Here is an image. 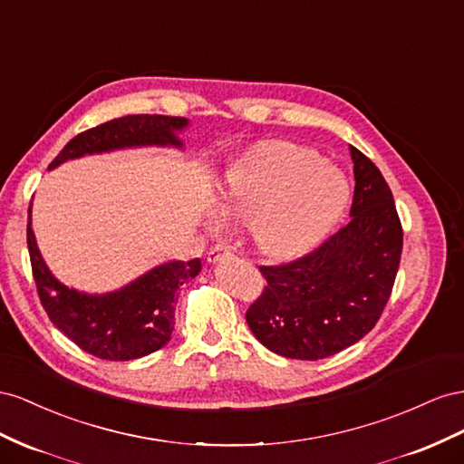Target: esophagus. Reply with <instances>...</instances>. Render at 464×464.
<instances>
[{
	"mask_svg": "<svg viewBox=\"0 0 464 464\" xmlns=\"http://www.w3.org/2000/svg\"><path fill=\"white\" fill-rule=\"evenodd\" d=\"M233 253H231V248L229 246H225V245H216V246H211L209 248V253H208V260L209 262H218V260H221V258H225V256H231Z\"/></svg>",
	"mask_w": 464,
	"mask_h": 464,
	"instance_id": "1",
	"label": "esophagus"
}]
</instances>
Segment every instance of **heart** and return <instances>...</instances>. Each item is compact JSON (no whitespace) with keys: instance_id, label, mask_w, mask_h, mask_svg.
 Here are the masks:
<instances>
[{"instance_id":"obj_1","label":"heart","mask_w":464,"mask_h":464,"mask_svg":"<svg viewBox=\"0 0 464 464\" xmlns=\"http://www.w3.org/2000/svg\"><path fill=\"white\" fill-rule=\"evenodd\" d=\"M346 202V180L319 153L276 143L231 170L221 211L255 225L264 253L289 256L319 241Z\"/></svg>"}]
</instances>
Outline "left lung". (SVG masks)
Here are the masks:
<instances>
[{"mask_svg": "<svg viewBox=\"0 0 464 464\" xmlns=\"http://www.w3.org/2000/svg\"><path fill=\"white\" fill-rule=\"evenodd\" d=\"M350 223L311 253L258 266L266 280L246 311L262 346L289 360H323L362 340L381 319L399 272L402 225L389 184L353 145Z\"/></svg>", "mask_w": 464, "mask_h": 464, "instance_id": "left-lung-1", "label": "left lung"}]
</instances>
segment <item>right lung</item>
Listing matches in <instances>:
<instances>
[{
	"mask_svg": "<svg viewBox=\"0 0 464 464\" xmlns=\"http://www.w3.org/2000/svg\"><path fill=\"white\" fill-rule=\"evenodd\" d=\"M187 124L180 116L163 114L114 118L70 140L48 169L85 153L130 145H180L175 130ZM26 245L36 294L52 324L83 352L109 362L138 360L161 350L175 328L177 289L196 277L202 268L200 258L167 262L114 294L85 295L65 287L48 272L31 229V216L26 223Z\"/></svg>",
	"mask_w": 464,
	"mask_h": 464,
	"instance_id": "obj_1",
	"label": "right lung"
}]
</instances>
